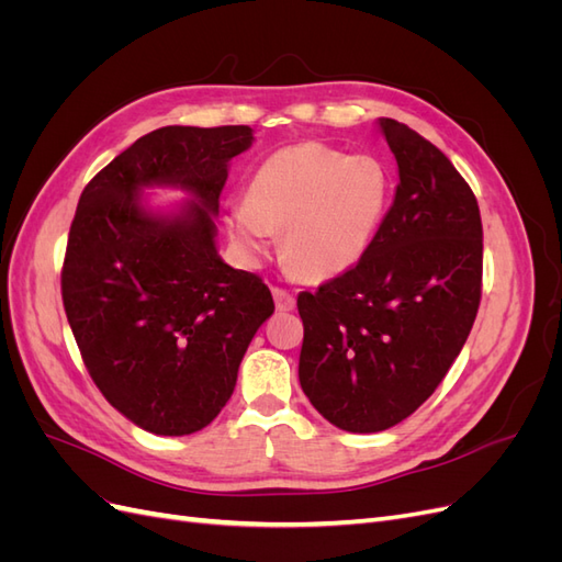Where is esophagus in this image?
I'll list each match as a JSON object with an SVG mask.
<instances>
[{"label":"esophagus","mask_w":562,"mask_h":562,"mask_svg":"<svg viewBox=\"0 0 562 562\" xmlns=\"http://www.w3.org/2000/svg\"><path fill=\"white\" fill-rule=\"evenodd\" d=\"M271 295H274L279 312H293L295 310V295L291 291H285V288L274 285V288H271Z\"/></svg>","instance_id":"34e87169"}]
</instances>
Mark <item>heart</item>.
Listing matches in <instances>:
<instances>
[{
	"label": "heart",
	"instance_id": "1",
	"mask_svg": "<svg viewBox=\"0 0 562 562\" xmlns=\"http://www.w3.org/2000/svg\"><path fill=\"white\" fill-rule=\"evenodd\" d=\"M382 159L326 143H297L269 155L252 173L246 203L227 213L229 239L246 255L285 229V258L300 274L330 279L359 262L389 206Z\"/></svg>",
	"mask_w": 562,
	"mask_h": 562
}]
</instances>
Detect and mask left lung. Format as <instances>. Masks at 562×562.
Returning a JSON list of instances; mask_svg holds the SVG:
<instances>
[{"instance_id": "obj_1", "label": "left lung", "mask_w": 562, "mask_h": 562, "mask_svg": "<svg viewBox=\"0 0 562 562\" xmlns=\"http://www.w3.org/2000/svg\"><path fill=\"white\" fill-rule=\"evenodd\" d=\"M380 126L398 164L396 199L359 262L297 295L302 391L353 434L394 427L434 394L483 288V225L469 182L411 126Z\"/></svg>"}]
</instances>
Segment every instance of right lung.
Wrapping results in <instances>:
<instances>
[{"mask_svg":"<svg viewBox=\"0 0 562 562\" xmlns=\"http://www.w3.org/2000/svg\"><path fill=\"white\" fill-rule=\"evenodd\" d=\"M248 126H164L83 187L60 271L63 307L91 380L157 436L194 434L229 401L252 335L274 314L258 274L217 258L215 213ZM180 183L178 218L137 206L145 183Z\"/></svg>","mask_w":562,"mask_h":562,"instance_id":"add662e5","label":"right lung"}]
</instances>
